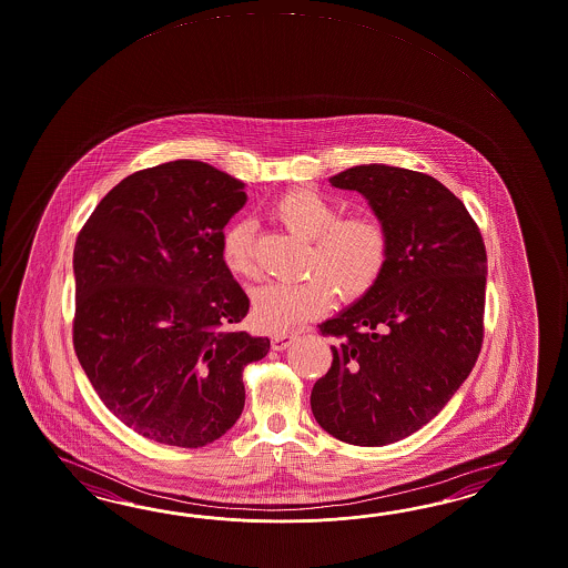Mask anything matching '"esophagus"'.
<instances>
[{
    "label": "esophagus",
    "mask_w": 568,
    "mask_h": 568,
    "mask_svg": "<svg viewBox=\"0 0 568 568\" xmlns=\"http://www.w3.org/2000/svg\"><path fill=\"white\" fill-rule=\"evenodd\" d=\"M295 341H297L295 334H275V336L271 338V346H273L275 351H285V348H290Z\"/></svg>",
    "instance_id": "34e87169"
}]
</instances>
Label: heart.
I'll return each mask as SVG.
<instances>
[{"mask_svg": "<svg viewBox=\"0 0 568 568\" xmlns=\"http://www.w3.org/2000/svg\"><path fill=\"white\" fill-rule=\"evenodd\" d=\"M275 220L312 244L307 256L310 277L300 283H266L252 295V320L266 333L285 334L322 316L338 293L353 304L374 290L386 271L389 237L382 223L346 217L331 199L312 189H293L273 203ZM225 268L240 278L258 275L254 256V225L237 222L222 242Z\"/></svg>", "mask_w": 568, "mask_h": 568, "instance_id": "1", "label": "heart"}]
</instances>
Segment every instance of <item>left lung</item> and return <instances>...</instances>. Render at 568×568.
<instances>
[{
    "mask_svg": "<svg viewBox=\"0 0 568 568\" xmlns=\"http://www.w3.org/2000/svg\"><path fill=\"white\" fill-rule=\"evenodd\" d=\"M331 184L367 199L389 256L374 290L320 324L338 345L310 404L336 439L379 447L427 425L470 375L483 346L485 242L429 174L361 164Z\"/></svg>",
    "mask_w": 568,
    "mask_h": 568,
    "instance_id": "obj_1",
    "label": "left lung"
}]
</instances>
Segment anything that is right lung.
<instances>
[{
	"label": "right lung",
	"mask_w": 568,
	"mask_h": 568,
	"mask_svg": "<svg viewBox=\"0 0 568 568\" xmlns=\"http://www.w3.org/2000/svg\"><path fill=\"white\" fill-rule=\"evenodd\" d=\"M244 186L199 160L148 168L78 235L75 355L112 415L152 442L220 439L242 415L244 367L271 348L235 328L250 300L222 258Z\"/></svg>",
	"instance_id": "1"
}]
</instances>
